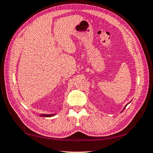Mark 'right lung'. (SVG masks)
Segmentation results:
<instances>
[{
  "label": "right lung",
  "mask_w": 153,
  "mask_h": 153,
  "mask_svg": "<svg viewBox=\"0 0 153 153\" xmlns=\"http://www.w3.org/2000/svg\"><path fill=\"white\" fill-rule=\"evenodd\" d=\"M55 114H41V116H45V117H51V116H54Z\"/></svg>",
  "instance_id": "1"
}]
</instances>
